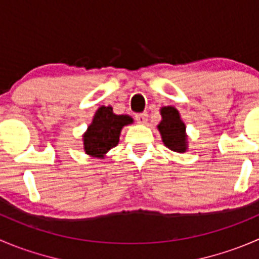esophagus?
<instances>
[{
	"label": "esophagus",
	"mask_w": 259,
	"mask_h": 259,
	"mask_svg": "<svg viewBox=\"0 0 259 259\" xmlns=\"http://www.w3.org/2000/svg\"><path fill=\"white\" fill-rule=\"evenodd\" d=\"M135 120H137L139 124H145L148 120V114L147 112H143V114H137L135 115Z\"/></svg>",
	"instance_id": "esophagus-1"
}]
</instances>
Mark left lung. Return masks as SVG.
<instances>
[{"instance_id": "obj_1", "label": "left lung", "mask_w": 259, "mask_h": 259, "mask_svg": "<svg viewBox=\"0 0 259 259\" xmlns=\"http://www.w3.org/2000/svg\"><path fill=\"white\" fill-rule=\"evenodd\" d=\"M162 121L158 125L163 143L173 152L182 153L187 149L186 145V126L175 107H163L160 110Z\"/></svg>"}]
</instances>
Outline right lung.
Here are the masks:
<instances>
[{
	"label": "right lung",
	"instance_id": "obj_1",
	"mask_svg": "<svg viewBox=\"0 0 259 259\" xmlns=\"http://www.w3.org/2000/svg\"><path fill=\"white\" fill-rule=\"evenodd\" d=\"M127 115H115L112 107H100L94 116V121L83 135L84 150L92 157H104L119 143L122 126L132 124Z\"/></svg>",
	"mask_w": 259,
	"mask_h": 259
}]
</instances>
